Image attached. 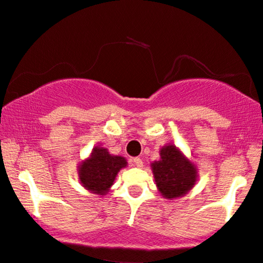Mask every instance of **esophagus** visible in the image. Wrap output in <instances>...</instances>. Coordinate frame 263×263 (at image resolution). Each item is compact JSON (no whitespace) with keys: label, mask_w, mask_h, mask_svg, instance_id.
Wrapping results in <instances>:
<instances>
[{"label":"esophagus","mask_w":263,"mask_h":263,"mask_svg":"<svg viewBox=\"0 0 263 263\" xmlns=\"http://www.w3.org/2000/svg\"><path fill=\"white\" fill-rule=\"evenodd\" d=\"M132 163H134V165L137 167L143 166V162H142L141 158H134V159H132Z\"/></svg>","instance_id":"esophagus-1"}]
</instances>
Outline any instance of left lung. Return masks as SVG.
<instances>
[{"label":"left lung","mask_w":263,"mask_h":263,"mask_svg":"<svg viewBox=\"0 0 263 263\" xmlns=\"http://www.w3.org/2000/svg\"><path fill=\"white\" fill-rule=\"evenodd\" d=\"M151 166L158 190L167 200L182 197L197 180L196 166L174 144L160 148V159Z\"/></svg>","instance_id":"left-lung-1"}]
</instances>
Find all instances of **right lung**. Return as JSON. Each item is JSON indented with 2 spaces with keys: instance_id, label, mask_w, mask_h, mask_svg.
I'll use <instances>...</instances> for the list:
<instances>
[{
  "instance_id": "1",
  "label": "right lung",
  "mask_w": 263,
  "mask_h": 263,
  "mask_svg": "<svg viewBox=\"0 0 263 263\" xmlns=\"http://www.w3.org/2000/svg\"><path fill=\"white\" fill-rule=\"evenodd\" d=\"M127 165L123 157L112 156L106 148L96 147L90 157L78 166V176L88 191L96 195H105L115 181L116 175L122 167Z\"/></svg>"
}]
</instances>
